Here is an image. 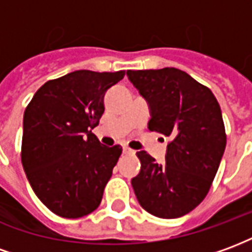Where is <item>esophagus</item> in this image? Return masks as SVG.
I'll return each instance as SVG.
<instances>
[{"mask_svg":"<svg viewBox=\"0 0 252 252\" xmlns=\"http://www.w3.org/2000/svg\"><path fill=\"white\" fill-rule=\"evenodd\" d=\"M123 153L126 154V155H133V154H135V151H133V150H131V148L128 147V146H124V147H123Z\"/></svg>","mask_w":252,"mask_h":252,"instance_id":"1","label":"esophagus"}]
</instances>
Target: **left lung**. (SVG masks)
I'll return each mask as SVG.
<instances>
[{"label": "left lung", "mask_w": 252, "mask_h": 252, "mask_svg": "<svg viewBox=\"0 0 252 252\" xmlns=\"http://www.w3.org/2000/svg\"><path fill=\"white\" fill-rule=\"evenodd\" d=\"M151 110L148 129L170 137L166 162L136 153L140 173L132 178L139 204L154 216L177 219L206 197L227 144L221 109L211 89L174 67L128 70Z\"/></svg>", "instance_id": "obj_1"}]
</instances>
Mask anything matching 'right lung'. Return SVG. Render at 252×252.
Wrapping results in <instances>:
<instances>
[{"label": "right lung", "instance_id": "obj_1", "mask_svg": "<svg viewBox=\"0 0 252 252\" xmlns=\"http://www.w3.org/2000/svg\"><path fill=\"white\" fill-rule=\"evenodd\" d=\"M126 71L78 70L50 79L24 112L21 162L35 194L55 215L94 212L123 148L102 146L92 133L104 113L106 90Z\"/></svg>", "mask_w": 252, "mask_h": 252}]
</instances>
